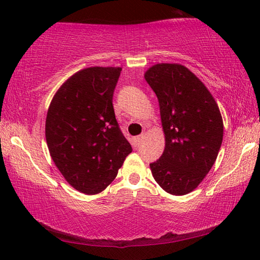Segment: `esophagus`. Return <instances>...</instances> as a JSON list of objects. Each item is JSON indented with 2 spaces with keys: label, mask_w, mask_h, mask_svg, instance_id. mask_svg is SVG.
I'll use <instances>...</instances> for the list:
<instances>
[{
  "label": "esophagus",
  "mask_w": 260,
  "mask_h": 260,
  "mask_svg": "<svg viewBox=\"0 0 260 260\" xmlns=\"http://www.w3.org/2000/svg\"><path fill=\"white\" fill-rule=\"evenodd\" d=\"M144 137H145V134H142V135H140V136H137V137H135L134 138V142L136 144H141V142L144 140Z\"/></svg>",
  "instance_id": "34e87169"
}]
</instances>
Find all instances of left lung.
<instances>
[{"instance_id": "1", "label": "left lung", "mask_w": 260, "mask_h": 260, "mask_svg": "<svg viewBox=\"0 0 260 260\" xmlns=\"http://www.w3.org/2000/svg\"><path fill=\"white\" fill-rule=\"evenodd\" d=\"M157 95L166 148L150 163L152 176L167 193L194 190L214 165L223 136L220 110L211 92L187 67L157 63L144 74Z\"/></svg>"}]
</instances>
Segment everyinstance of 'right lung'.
<instances>
[{"mask_svg": "<svg viewBox=\"0 0 260 260\" xmlns=\"http://www.w3.org/2000/svg\"><path fill=\"white\" fill-rule=\"evenodd\" d=\"M120 72V67L81 70L61 85L49 105V154L67 182L81 193L104 190L133 151L112 105Z\"/></svg>", "mask_w": 260, "mask_h": 260, "instance_id": "obj_1", "label": "right lung"}]
</instances>
